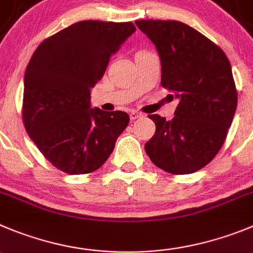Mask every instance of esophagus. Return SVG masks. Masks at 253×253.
Returning a JSON list of instances; mask_svg holds the SVG:
<instances>
[{
    "label": "esophagus",
    "instance_id": "obj_1",
    "mask_svg": "<svg viewBox=\"0 0 253 253\" xmlns=\"http://www.w3.org/2000/svg\"><path fill=\"white\" fill-rule=\"evenodd\" d=\"M140 117H142V113L141 112H137V111H131L129 112V119L131 120H137Z\"/></svg>",
    "mask_w": 253,
    "mask_h": 253
}]
</instances>
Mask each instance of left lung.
<instances>
[{
	"label": "left lung",
	"mask_w": 253,
	"mask_h": 253,
	"mask_svg": "<svg viewBox=\"0 0 253 253\" xmlns=\"http://www.w3.org/2000/svg\"><path fill=\"white\" fill-rule=\"evenodd\" d=\"M134 23L157 48L161 84L180 101L171 121L148 116L156 132L146 142V153L164 171L192 173L213 160L232 124L237 91L230 61L217 44L186 23Z\"/></svg>",
	"instance_id": "left-lung-1"
}]
</instances>
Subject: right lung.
Returning <instances> with one entry per match:
<instances>
[{"mask_svg":"<svg viewBox=\"0 0 253 253\" xmlns=\"http://www.w3.org/2000/svg\"><path fill=\"white\" fill-rule=\"evenodd\" d=\"M134 31L132 22L81 21L44 40L31 57L23 81V124L56 169L89 173L112 153L129 116L91 108V88Z\"/></svg>","mask_w":253,"mask_h":253,"instance_id":"obj_1","label":"right lung"}]
</instances>
